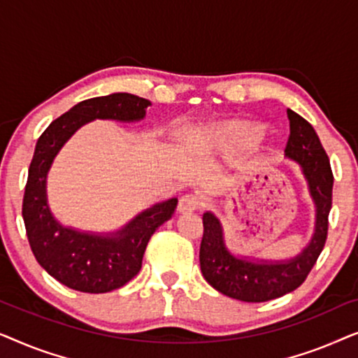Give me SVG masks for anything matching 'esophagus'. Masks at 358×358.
Returning a JSON list of instances; mask_svg holds the SVG:
<instances>
[{"label": "esophagus", "instance_id": "obj_1", "mask_svg": "<svg viewBox=\"0 0 358 358\" xmlns=\"http://www.w3.org/2000/svg\"><path fill=\"white\" fill-rule=\"evenodd\" d=\"M202 207V200H200L197 195L194 194H185L182 197L179 199V205H178V210L179 212H195V210H199Z\"/></svg>", "mask_w": 358, "mask_h": 358}]
</instances>
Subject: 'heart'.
Instances as JSON below:
<instances>
[{
	"mask_svg": "<svg viewBox=\"0 0 358 358\" xmlns=\"http://www.w3.org/2000/svg\"><path fill=\"white\" fill-rule=\"evenodd\" d=\"M217 135L223 141L233 145H252L262 135V129L251 122H231L220 127Z\"/></svg>",
	"mask_w": 358,
	"mask_h": 358,
	"instance_id": "heart-1",
	"label": "heart"
}]
</instances>
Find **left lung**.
I'll list each match as a JSON object with an SVG mask.
<instances>
[{"mask_svg":"<svg viewBox=\"0 0 358 358\" xmlns=\"http://www.w3.org/2000/svg\"><path fill=\"white\" fill-rule=\"evenodd\" d=\"M290 135L285 146L288 158L300 164L316 207L315 234L298 256L287 261H249L236 257L224 246L223 228L213 213H203L200 268L210 285L223 295L248 303H262L296 290L311 272L327 239V217L332 207L334 176L320 136L308 120L287 110Z\"/></svg>","mask_w":358,"mask_h":358,"instance_id":"8db88e82","label":"left lung"}]
</instances>
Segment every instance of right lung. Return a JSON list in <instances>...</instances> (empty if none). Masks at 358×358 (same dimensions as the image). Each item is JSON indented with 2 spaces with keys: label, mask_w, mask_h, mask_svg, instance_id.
I'll use <instances>...</instances> for the list:
<instances>
[{
  "label": "right lung",
  "mask_w": 358,
  "mask_h": 358,
  "mask_svg": "<svg viewBox=\"0 0 358 358\" xmlns=\"http://www.w3.org/2000/svg\"><path fill=\"white\" fill-rule=\"evenodd\" d=\"M151 104L129 92L92 97L53 120L37 140L29 166L22 218L37 262L73 290L106 293L130 282L141 268L150 238L173 217L178 199L156 203L109 234L78 231L58 223L47 202V174L58 151L75 131L94 119L141 120Z\"/></svg>",
  "instance_id": "obj_1"
}]
</instances>
